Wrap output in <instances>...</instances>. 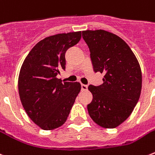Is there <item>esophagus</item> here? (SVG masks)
Masks as SVG:
<instances>
[{
    "label": "esophagus",
    "instance_id": "esophagus-1",
    "mask_svg": "<svg viewBox=\"0 0 155 155\" xmlns=\"http://www.w3.org/2000/svg\"><path fill=\"white\" fill-rule=\"evenodd\" d=\"M81 89L84 91H86L88 89V86L86 85V84H81Z\"/></svg>",
    "mask_w": 155,
    "mask_h": 155
}]
</instances>
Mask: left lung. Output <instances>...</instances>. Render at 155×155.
I'll return each mask as SVG.
<instances>
[{
	"label": "left lung",
	"mask_w": 155,
	"mask_h": 155,
	"mask_svg": "<svg viewBox=\"0 0 155 155\" xmlns=\"http://www.w3.org/2000/svg\"><path fill=\"white\" fill-rule=\"evenodd\" d=\"M94 72L103 73V84L88 86L93 100L87 106L94 122L114 128L129 117L137 103L142 76L137 59L120 36L104 30L84 31Z\"/></svg>",
	"instance_id": "obj_1"
}]
</instances>
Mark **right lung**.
<instances>
[{
    "label": "right lung",
    "instance_id": "add662e5",
    "mask_svg": "<svg viewBox=\"0 0 155 155\" xmlns=\"http://www.w3.org/2000/svg\"><path fill=\"white\" fill-rule=\"evenodd\" d=\"M81 31L46 37L36 44L22 63L18 93L30 119L44 130L62 126L81 88L78 82L58 79L66 69L65 54L80 41Z\"/></svg>",
    "mask_w": 155,
    "mask_h": 155
}]
</instances>
